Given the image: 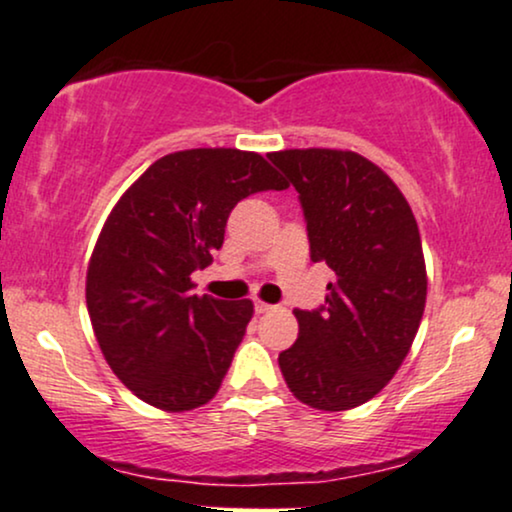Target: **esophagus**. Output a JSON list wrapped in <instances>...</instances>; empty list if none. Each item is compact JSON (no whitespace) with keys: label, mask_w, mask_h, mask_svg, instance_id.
Here are the masks:
<instances>
[{"label":"esophagus","mask_w":512,"mask_h":512,"mask_svg":"<svg viewBox=\"0 0 512 512\" xmlns=\"http://www.w3.org/2000/svg\"><path fill=\"white\" fill-rule=\"evenodd\" d=\"M269 310H274V305L262 303V300H255V312H257V315H264V312H269Z\"/></svg>","instance_id":"1"}]
</instances>
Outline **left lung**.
<instances>
[{
  "label": "left lung",
  "mask_w": 512,
  "mask_h": 512,
  "mask_svg": "<svg viewBox=\"0 0 512 512\" xmlns=\"http://www.w3.org/2000/svg\"><path fill=\"white\" fill-rule=\"evenodd\" d=\"M269 162L298 190L312 262L336 279L317 310H295L279 355L288 389L317 410H350L384 389L420 329L427 272L412 209L377 164L343 150H283Z\"/></svg>",
  "instance_id": "left-lung-1"
}]
</instances>
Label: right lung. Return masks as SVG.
I'll return each instance as SVG.
<instances>
[{"label":"right lung","instance_id":"obj_1","mask_svg":"<svg viewBox=\"0 0 512 512\" xmlns=\"http://www.w3.org/2000/svg\"><path fill=\"white\" fill-rule=\"evenodd\" d=\"M288 183L255 152L200 147L157 159L109 214L85 300L104 360L135 396L183 412L219 391L250 300L193 295L190 274L221 248L231 209Z\"/></svg>","mask_w":512,"mask_h":512}]
</instances>
